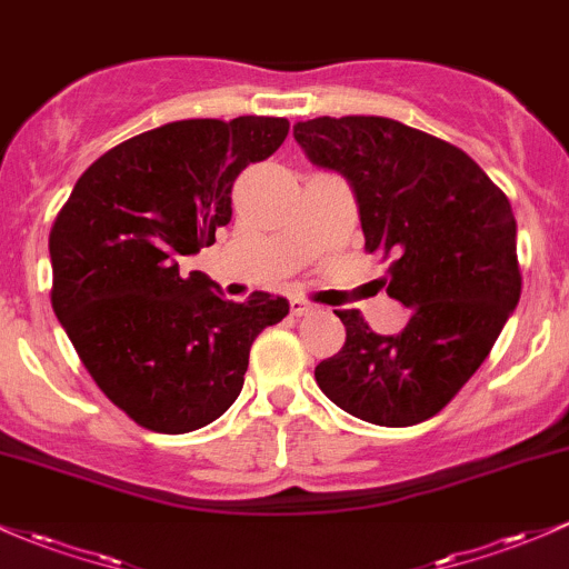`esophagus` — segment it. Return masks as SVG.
Segmentation results:
<instances>
[{
	"label": "esophagus",
	"instance_id": "1",
	"mask_svg": "<svg viewBox=\"0 0 569 569\" xmlns=\"http://www.w3.org/2000/svg\"><path fill=\"white\" fill-rule=\"evenodd\" d=\"M317 307L315 303H309V301H303V298H290V311L296 317H303V315H311V311H315Z\"/></svg>",
	"mask_w": 569,
	"mask_h": 569
}]
</instances>
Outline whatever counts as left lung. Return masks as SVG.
I'll return each mask as SVG.
<instances>
[{
  "instance_id": "left-lung-1",
  "label": "left lung",
  "mask_w": 569,
  "mask_h": 569,
  "mask_svg": "<svg viewBox=\"0 0 569 569\" xmlns=\"http://www.w3.org/2000/svg\"><path fill=\"white\" fill-rule=\"evenodd\" d=\"M317 168L350 181L366 249L390 258L382 287L412 309L380 336L336 311L347 341L315 369L322 393L377 426L439 412L480 369L521 298L507 194L461 149L382 116H320L292 127Z\"/></svg>"
}]
</instances>
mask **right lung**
<instances>
[{
  "mask_svg": "<svg viewBox=\"0 0 569 569\" xmlns=\"http://www.w3.org/2000/svg\"><path fill=\"white\" fill-rule=\"evenodd\" d=\"M290 121L184 119L106 151L78 179L48 238L51 303L97 388L138 426L203 429L243 388L249 350L290 303L224 301L179 260L217 241L233 181L284 143Z\"/></svg>",
  "mask_w": 569,
  "mask_h": 569,
  "instance_id": "1",
  "label": "right lung"
}]
</instances>
